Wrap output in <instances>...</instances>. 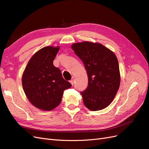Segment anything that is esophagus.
<instances>
[{"mask_svg":"<svg viewBox=\"0 0 149 149\" xmlns=\"http://www.w3.org/2000/svg\"><path fill=\"white\" fill-rule=\"evenodd\" d=\"M70 83L73 85V84H74V77H73L71 78V79L70 81Z\"/></svg>","mask_w":149,"mask_h":149,"instance_id":"obj_1","label":"esophagus"}]
</instances>
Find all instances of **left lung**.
I'll use <instances>...</instances> for the list:
<instances>
[{
  "instance_id": "obj_1",
  "label": "left lung",
  "mask_w": 149,
  "mask_h": 149,
  "mask_svg": "<svg viewBox=\"0 0 149 149\" xmlns=\"http://www.w3.org/2000/svg\"><path fill=\"white\" fill-rule=\"evenodd\" d=\"M71 48L83 61L88 74V87L81 92L84 104L93 111L104 109L113 101L120 85L116 56L97 43H76Z\"/></svg>"
}]
</instances>
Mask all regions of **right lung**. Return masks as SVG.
I'll list each match as a JSON object with an SVG mask.
<instances>
[{"instance_id":"1","label":"right lung","mask_w":149,"mask_h":149,"mask_svg":"<svg viewBox=\"0 0 149 149\" xmlns=\"http://www.w3.org/2000/svg\"><path fill=\"white\" fill-rule=\"evenodd\" d=\"M59 47H46L31 58L22 76V86L29 101L36 107L51 111L60 104L63 91L71 84L53 64Z\"/></svg>"}]
</instances>
